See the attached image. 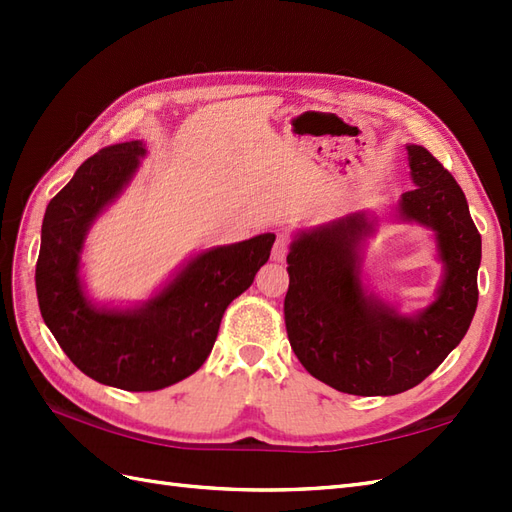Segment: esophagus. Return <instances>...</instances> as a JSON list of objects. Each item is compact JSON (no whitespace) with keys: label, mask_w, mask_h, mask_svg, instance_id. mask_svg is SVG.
<instances>
[{"label":"esophagus","mask_w":512,"mask_h":512,"mask_svg":"<svg viewBox=\"0 0 512 512\" xmlns=\"http://www.w3.org/2000/svg\"><path fill=\"white\" fill-rule=\"evenodd\" d=\"M288 250H290V237L284 235V233H279L277 239H275V244H273V259H275V262H284Z\"/></svg>","instance_id":"esophagus-1"}]
</instances>
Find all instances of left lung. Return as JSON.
Returning a JSON list of instances; mask_svg holds the SVG:
<instances>
[{"mask_svg":"<svg viewBox=\"0 0 512 512\" xmlns=\"http://www.w3.org/2000/svg\"><path fill=\"white\" fill-rule=\"evenodd\" d=\"M416 189L402 193L400 217L436 231L444 279L436 301L402 317L365 295L356 244L372 231L365 213L301 233L288 253L284 301L288 341L301 365L343 394L394 396L422 383L458 345L477 308L482 237L464 191L420 145H409Z\"/></svg>","mask_w":512,"mask_h":512,"instance_id":"1","label":"left lung"}]
</instances>
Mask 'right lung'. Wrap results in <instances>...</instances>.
<instances>
[{
  "label": "right lung",
  "mask_w": 512,
  "mask_h": 512,
  "mask_svg": "<svg viewBox=\"0 0 512 512\" xmlns=\"http://www.w3.org/2000/svg\"><path fill=\"white\" fill-rule=\"evenodd\" d=\"M140 156V140L103 147L54 195L41 224L35 284L43 321L85 376L125 391H156L202 367L228 303L253 284L275 235L206 250L143 308H94L79 281L83 239L134 176Z\"/></svg>",
  "instance_id": "right-lung-1"
}]
</instances>
